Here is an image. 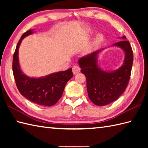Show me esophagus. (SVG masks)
I'll return each instance as SVG.
<instances>
[{
	"instance_id": "esophagus-1",
	"label": "esophagus",
	"mask_w": 148,
	"mask_h": 148,
	"mask_svg": "<svg viewBox=\"0 0 148 148\" xmlns=\"http://www.w3.org/2000/svg\"><path fill=\"white\" fill-rule=\"evenodd\" d=\"M81 71V69L78 65H74L73 67H72V72H73L74 74H78Z\"/></svg>"
}]
</instances>
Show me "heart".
<instances>
[{"label": "heart", "instance_id": "heart-1", "mask_svg": "<svg viewBox=\"0 0 148 148\" xmlns=\"http://www.w3.org/2000/svg\"><path fill=\"white\" fill-rule=\"evenodd\" d=\"M103 40V36L101 35V34H99V35H97L95 37V42L96 43H99L102 42Z\"/></svg>", "mask_w": 148, "mask_h": 148}]
</instances>
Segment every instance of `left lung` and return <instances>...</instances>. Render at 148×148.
I'll return each mask as SVG.
<instances>
[{"mask_svg": "<svg viewBox=\"0 0 148 148\" xmlns=\"http://www.w3.org/2000/svg\"><path fill=\"white\" fill-rule=\"evenodd\" d=\"M126 39L125 36L121 37ZM112 46H117L125 53V59L120 67L112 71L99 67L98 56L103 49L81 57L78 60L81 72L86 78V88L90 99L99 106L115 101L125 92L130 77L133 64V51L130 42L122 40Z\"/></svg>", "mask_w": 148, "mask_h": 148, "instance_id": "obj_1", "label": "left lung"}]
</instances>
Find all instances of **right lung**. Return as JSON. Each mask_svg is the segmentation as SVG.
Segmentation results:
<instances>
[{
  "label": "right lung",
  "mask_w": 148,
  "mask_h": 148,
  "mask_svg": "<svg viewBox=\"0 0 148 148\" xmlns=\"http://www.w3.org/2000/svg\"><path fill=\"white\" fill-rule=\"evenodd\" d=\"M33 33V29L25 32L16 48L12 59V72L16 84L19 92L27 99L40 106H51L61 98L65 84L73 76V73L71 68L40 77H30L25 74L19 63L18 50L22 40Z\"/></svg>",
  "instance_id": "obj_1"
}]
</instances>
